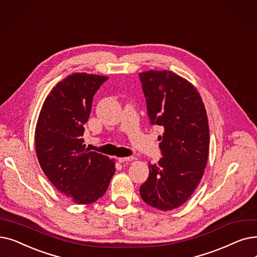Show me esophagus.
Returning a JSON list of instances; mask_svg holds the SVG:
<instances>
[{"instance_id": "1", "label": "esophagus", "mask_w": 257, "mask_h": 257, "mask_svg": "<svg viewBox=\"0 0 257 257\" xmlns=\"http://www.w3.org/2000/svg\"><path fill=\"white\" fill-rule=\"evenodd\" d=\"M117 160H118L119 163L125 164V163H128V162L133 161L135 159H133V156H126V158H119V159H117Z\"/></svg>"}]
</instances>
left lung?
<instances>
[{
	"instance_id": "left-lung-1",
	"label": "left lung",
	"mask_w": 257,
	"mask_h": 257,
	"mask_svg": "<svg viewBox=\"0 0 257 257\" xmlns=\"http://www.w3.org/2000/svg\"><path fill=\"white\" fill-rule=\"evenodd\" d=\"M151 125L164 128L159 137L163 158L149 164L141 188L146 204L163 211L182 206L204 175L209 153V125L196 88L168 70L139 74Z\"/></svg>"
}]
</instances>
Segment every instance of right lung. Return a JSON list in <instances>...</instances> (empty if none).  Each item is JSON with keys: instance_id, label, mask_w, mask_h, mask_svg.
I'll use <instances>...</instances> for the list:
<instances>
[{"instance_id": "obj_1", "label": "right lung", "mask_w": 257, "mask_h": 257, "mask_svg": "<svg viewBox=\"0 0 257 257\" xmlns=\"http://www.w3.org/2000/svg\"><path fill=\"white\" fill-rule=\"evenodd\" d=\"M108 76L73 73L53 87L44 102L36 127V151L51 184L77 205L102 197L115 171L108 156L83 144L84 125L93 95Z\"/></svg>"}]
</instances>
